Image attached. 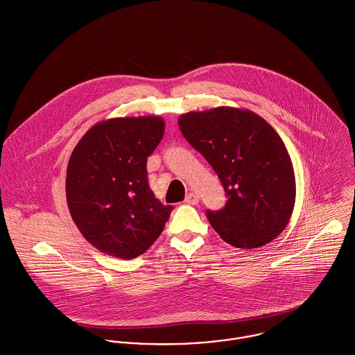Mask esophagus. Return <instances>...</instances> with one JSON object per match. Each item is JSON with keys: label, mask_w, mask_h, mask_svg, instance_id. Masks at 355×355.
<instances>
[{"label": "esophagus", "mask_w": 355, "mask_h": 355, "mask_svg": "<svg viewBox=\"0 0 355 355\" xmlns=\"http://www.w3.org/2000/svg\"><path fill=\"white\" fill-rule=\"evenodd\" d=\"M198 201H200V197H198L196 193H189V194L187 196V198H185V202H187V204H191V205L198 204Z\"/></svg>", "instance_id": "1"}]
</instances>
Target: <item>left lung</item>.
<instances>
[{"label":"left lung","mask_w":355,"mask_h":355,"mask_svg":"<svg viewBox=\"0 0 355 355\" xmlns=\"http://www.w3.org/2000/svg\"><path fill=\"white\" fill-rule=\"evenodd\" d=\"M178 125L224 187L225 207L207 211L220 238L245 250L274 241L292 218L296 180L273 127L252 110L234 107L184 113Z\"/></svg>","instance_id":"obj_1"}]
</instances>
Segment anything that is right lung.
Returning <instances> with one entry per match:
<instances>
[{
	"label": "right lung",
	"mask_w": 355,
	"mask_h": 355,
	"mask_svg": "<svg viewBox=\"0 0 355 355\" xmlns=\"http://www.w3.org/2000/svg\"><path fill=\"white\" fill-rule=\"evenodd\" d=\"M164 134L161 116L114 117L94 124L71 153L70 215L83 238L107 255H141L170 218L173 207L155 198L147 181V157Z\"/></svg>",
	"instance_id": "right-lung-1"
}]
</instances>
